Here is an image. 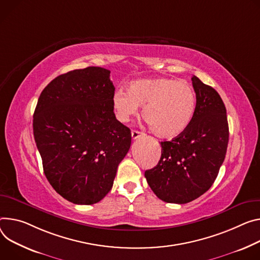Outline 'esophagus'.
Listing matches in <instances>:
<instances>
[{"label": "esophagus", "mask_w": 260, "mask_h": 260, "mask_svg": "<svg viewBox=\"0 0 260 260\" xmlns=\"http://www.w3.org/2000/svg\"><path fill=\"white\" fill-rule=\"evenodd\" d=\"M141 136H142V133H141V132H138V131H132V138H133V140H136V139L140 138Z\"/></svg>", "instance_id": "34e87169"}]
</instances>
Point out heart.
Here are the masks:
<instances>
[{
    "label": "heart",
    "instance_id": "heart-1",
    "mask_svg": "<svg viewBox=\"0 0 260 260\" xmlns=\"http://www.w3.org/2000/svg\"><path fill=\"white\" fill-rule=\"evenodd\" d=\"M115 116L128 122L142 108V116L157 137L172 139L191 125L197 99L192 85L172 78L140 79L127 86V93L118 90L112 96Z\"/></svg>",
    "mask_w": 260,
    "mask_h": 260
}]
</instances>
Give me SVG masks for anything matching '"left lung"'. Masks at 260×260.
Instances as JSON below:
<instances>
[{"label": "left lung", "mask_w": 260, "mask_h": 260, "mask_svg": "<svg viewBox=\"0 0 260 260\" xmlns=\"http://www.w3.org/2000/svg\"><path fill=\"white\" fill-rule=\"evenodd\" d=\"M197 109L188 128L160 142L156 166L145 171L153 193L168 203L184 204L203 195L216 180L229 140L225 105L219 93L192 78Z\"/></svg>", "instance_id": "8db88e82"}]
</instances>
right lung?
Returning a JSON list of instances; mask_svg holds the SVG:
<instances>
[{"mask_svg":"<svg viewBox=\"0 0 260 260\" xmlns=\"http://www.w3.org/2000/svg\"><path fill=\"white\" fill-rule=\"evenodd\" d=\"M110 70L90 66L54 79L38 99L33 133L44 174L75 204L100 202L126 155L131 129L116 119Z\"/></svg>","mask_w":260,"mask_h":260,"instance_id":"add662e5","label":"right lung"}]
</instances>
